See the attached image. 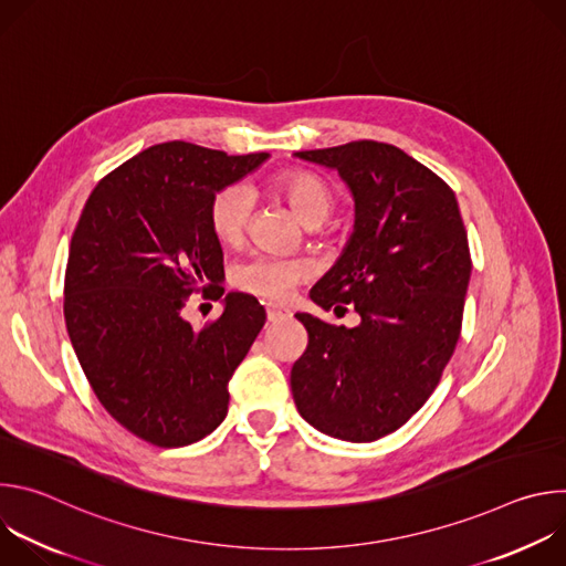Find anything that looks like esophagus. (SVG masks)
Wrapping results in <instances>:
<instances>
[{
  "instance_id": "34e87169",
  "label": "esophagus",
  "mask_w": 566,
  "mask_h": 566,
  "mask_svg": "<svg viewBox=\"0 0 566 566\" xmlns=\"http://www.w3.org/2000/svg\"><path fill=\"white\" fill-rule=\"evenodd\" d=\"M291 313L284 308V306H280V304H266V317H269V322H280V319H286Z\"/></svg>"
}]
</instances>
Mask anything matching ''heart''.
I'll use <instances>...</instances> for the list:
<instances>
[{"label":"heart","mask_w":566,"mask_h":566,"mask_svg":"<svg viewBox=\"0 0 566 566\" xmlns=\"http://www.w3.org/2000/svg\"><path fill=\"white\" fill-rule=\"evenodd\" d=\"M275 186L306 226H319L322 221H327L336 206V195L332 186L313 172L293 170L280 175ZM251 214L253 190L244 184L221 186L210 197L208 223L212 234L226 247H237L244 239ZM306 275L308 264L297 258L253 255L234 266L232 282L237 289L253 293L258 297L284 300Z\"/></svg>","instance_id":"b5f03b06"}]
</instances>
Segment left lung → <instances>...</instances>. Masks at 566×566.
I'll return each instance as SVG.
<instances>
[{
  "label": "left lung",
  "instance_id": "left-lung-1",
  "mask_svg": "<svg viewBox=\"0 0 566 566\" xmlns=\"http://www.w3.org/2000/svg\"><path fill=\"white\" fill-rule=\"evenodd\" d=\"M295 156L336 170L354 197V232L308 295L325 311L354 302L360 325L295 313L308 345L291 369L293 400L319 432L376 441L423 408L457 347L468 234L450 186L394 145L354 140Z\"/></svg>",
  "mask_w": 566,
  "mask_h": 566
}]
</instances>
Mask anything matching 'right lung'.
<instances>
[{"label": "right lung", "instance_id": "right-lung-1", "mask_svg": "<svg viewBox=\"0 0 566 566\" xmlns=\"http://www.w3.org/2000/svg\"><path fill=\"white\" fill-rule=\"evenodd\" d=\"M266 158L186 140L147 147L94 188L73 230L64 275L73 352L103 408L158 448L190 446L226 419L228 380L266 322L247 293H228L201 332L181 315L195 291L223 293L210 197Z\"/></svg>", "mask_w": 566, "mask_h": 566}]
</instances>
